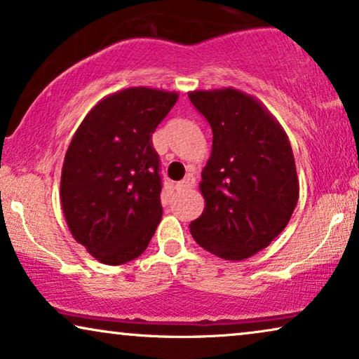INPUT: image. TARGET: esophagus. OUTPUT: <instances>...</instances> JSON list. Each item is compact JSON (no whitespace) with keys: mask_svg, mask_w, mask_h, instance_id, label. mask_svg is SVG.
Here are the masks:
<instances>
[{"mask_svg":"<svg viewBox=\"0 0 359 359\" xmlns=\"http://www.w3.org/2000/svg\"><path fill=\"white\" fill-rule=\"evenodd\" d=\"M194 184H196V178H194L193 175H189V176H186L183 181L176 183V189H178V191L191 189V188H194Z\"/></svg>","mask_w":359,"mask_h":359,"instance_id":"esophagus-1","label":"esophagus"}]
</instances>
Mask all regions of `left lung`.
Wrapping results in <instances>:
<instances>
[{
    "label": "left lung",
    "mask_w": 359,
    "mask_h": 359,
    "mask_svg": "<svg viewBox=\"0 0 359 359\" xmlns=\"http://www.w3.org/2000/svg\"><path fill=\"white\" fill-rule=\"evenodd\" d=\"M212 129L199 183L205 208L189 225L199 247L224 259L253 257L286 227L299 180L286 132L257 97L222 90L191 91Z\"/></svg>",
    "instance_id": "left-lung-1"
}]
</instances>
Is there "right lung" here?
<instances>
[{
    "label": "right lung",
    "instance_id": "right-lung-1",
    "mask_svg": "<svg viewBox=\"0 0 359 359\" xmlns=\"http://www.w3.org/2000/svg\"><path fill=\"white\" fill-rule=\"evenodd\" d=\"M176 91L126 88L102 97L78 127L62 166L60 201L73 238L104 264L140 257L161 220L151 134Z\"/></svg>",
    "mask_w": 359,
    "mask_h": 359
}]
</instances>
